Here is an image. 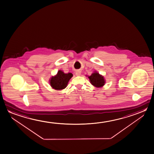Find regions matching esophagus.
Segmentation results:
<instances>
[{
  "instance_id": "obj_1",
  "label": "esophagus",
  "mask_w": 154,
  "mask_h": 154,
  "mask_svg": "<svg viewBox=\"0 0 154 154\" xmlns=\"http://www.w3.org/2000/svg\"><path fill=\"white\" fill-rule=\"evenodd\" d=\"M81 72L79 71H76L75 72V75L76 76L80 75Z\"/></svg>"
}]
</instances>
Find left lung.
I'll return each instance as SVG.
<instances>
[{
    "instance_id": "obj_1",
    "label": "left lung",
    "mask_w": 154,
    "mask_h": 154,
    "mask_svg": "<svg viewBox=\"0 0 154 154\" xmlns=\"http://www.w3.org/2000/svg\"><path fill=\"white\" fill-rule=\"evenodd\" d=\"M88 77L91 85L97 88L102 87L105 85V80L103 76L101 75L96 71Z\"/></svg>"
}]
</instances>
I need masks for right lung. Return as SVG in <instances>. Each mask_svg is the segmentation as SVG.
<instances>
[{
	"label": "right lung",
	"mask_w": 154,
	"mask_h": 154,
	"mask_svg": "<svg viewBox=\"0 0 154 154\" xmlns=\"http://www.w3.org/2000/svg\"><path fill=\"white\" fill-rule=\"evenodd\" d=\"M73 76L71 73H65L63 71H59L56 75L52 76L50 81V84L52 88L57 91L62 90L66 88L69 80Z\"/></svg>",
	"instance_id": "obj_1"
}]
</instances>
